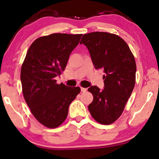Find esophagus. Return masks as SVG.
<instances>
[{
  "mask_svg": "<svg viewBox=\"0 0 159 159\" xmlns=\"http://www.w3.org/2000/svg\"><path fill=\"white\" fill-rule=\"evenodd\" d=\"M80 90L82 92H85L87 91V88H84V87H80Z\"/></svg>",
  "mask_w": 159,
  "mask_h": 159,
  "instance_id": "esophagus-1",
  "label": "esophagus"
}]
</instances>
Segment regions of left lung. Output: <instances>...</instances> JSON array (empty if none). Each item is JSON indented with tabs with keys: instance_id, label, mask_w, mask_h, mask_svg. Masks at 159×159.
I'll use <instances>...</instances> for the list:
<instances>
[{
	"instance_id": "left-lung-1",
	"label": "left lung",
	"mask_w": 159,
	"mask_h": 159,
	"mask_svg": "<svg viewBox=\"0 0 159 159\" xmlns=\"http://www.w3.org/2000/svg\"><path fill=\"white\" fill-rule=\"evenodd\" d=\"M88 49L94 67L103 69L104 87L88 89L93 100L88 106L93 118L101 124L116 121L122 113L135 85L136 63L124 40L116 34L92 32L80 40Z\"/></svg>"
}]
</instances>
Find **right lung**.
Masks as SVG:
<instances>
[{"label": "right lung", "instance_id": "obj_1", "mask_svg": "<svg viewBox=\"0 0 159 159\" xmlns=\"http://www.w3.org/2000/svg\"><path fill=\"white\" fill-rule=\"evenodd\" d=\"M82 35L53 33L40 37L24 60L20 72L24 98L33 116L47 128H57L66 120L70 104L80 92L79 87L57 84L55 78L65 70Z\"/></svg>", "mask_w": 159, "mask_h": 159}]
</instances>
